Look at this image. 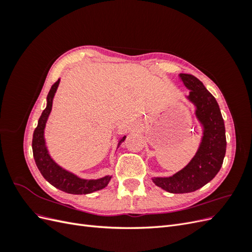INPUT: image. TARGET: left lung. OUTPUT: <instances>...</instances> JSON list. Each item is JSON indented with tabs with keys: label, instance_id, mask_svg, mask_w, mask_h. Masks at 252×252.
<instances>
[{
	"label": "left lung",
	"instance_id": "obj_1",
	"mask_svg": "<svg viewBox=\"0 0 252 252\" xmlns=\"http://www.w3.org/2000/svg\"><path fill=\"white\" fill-rule=\"evenodd\" d=\"M180 78L190 90L187 97L195 105L204 132L199 149L186 167L172 177L152 179L170 193L192 192L207 184L220 171L226 154L224 120L215 96L194 75L180 73Z\"/></svg>",
	"mask_w": 252,
	"mask_h": 252
}]
</instances>
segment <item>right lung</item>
Instances as JSON below:
<instances>
[{
    "label": "right lung",
    "instance_id": "obj_1",
    "mask_svg": "<svg viewBox=\"0 0 252 252\" xmlns=\"http://www.w3.org/2000/svg\"><path fill=\"white\" fill-rule=\"evenodd\" d=\"M60 79L53 84L47 95V106L42 112V116L39 119L36 128L34 129L32 138V152L35 164L44 179L48 181L52 186L62 190L67 193L72 194H87L101 190L108 185L111 179L109 175L98 179V180H84L80 179L77 175L63 169L50 158L48 150L45 145L44 140V129L46 125L47 119L52 108V101L58 89ZM126 136H123L119 142L121 145L124 142ZM118 145V146H119Z\"/></svg>",
    "mask_w": 252,
    "mask_h": 252
}]
</instances>
